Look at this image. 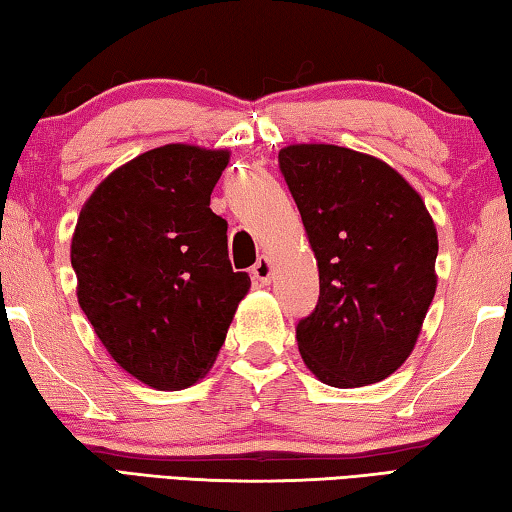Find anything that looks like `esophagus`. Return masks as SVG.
Returning a JSON list of instances; mask_svg holds the SVG:
<instances>
[{
	"mask_svg": "<svg viewBox=\"0 0 512 512\" xmlns=\"http://www.w3.org/2000/svg\"><path fill=\"white\" fill-rule=\"evenodd\" d=\"M271 275H273L271 259L259 257L257 264L253 266V280L259 282V284H268V282H271Z\"/></svg>",
	"mask_w": 512,
	"mask_h": 512,
	"instance_id": "34e87169",
	"label": "esophagus"
}]
</instances>
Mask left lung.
I'll list each match as a JSON object with an SVG mask.
<instances>
[{"label": "left lung", "mask_w": 512, "mask_h": 512, "mask_svg": "<svg viewBox=\"0 0 512 512\" xmlns=\"http://www.w3.org/2000/svg\"><path fill=\"white\" fill-rule=\"evenodd\" d=\"M318 262L320 296L296 341L314 375L368 386L402 366L436 293V225L420 194L372 155L293 144L277 155Z\"/></svg>", "instance_id": "1"}]
</instances>
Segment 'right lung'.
<instances>
[{
  "label": "right lung",
  "mask_w": 512,
  "mask_h": 512,
  "mask_svg": "<svg viewBox=\"0 0 512 512\" xmlns=\"http://www.w3.org/2000/svg\"><path fill=\"white\" fill-rule=\"evenodd\" d=\"M228 151L167 144L112 171L72 239L79 305L110 357L158 391L196 384L250 287L210 196Z\"/></svg>",
  "instance_id": "right-lung-1"
}]
</instances>
